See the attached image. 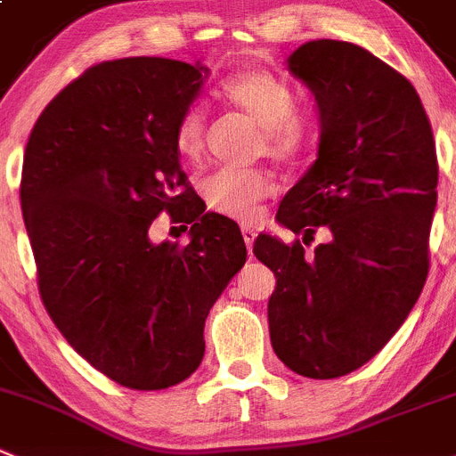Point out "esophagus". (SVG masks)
Returning <instances> with one entry per match:
<instances>
[{"mask_svg": "<svg viewBox=\"0 0 456 456\" xmlns=\"http://www.w3.org/2000/svg\"><path fill=\"white\" fill-rule=\"evenodd\" d=\"M241 235H244V241L246 246H248V253H253V244H255V231L250 228V225H241Z\"/></svg>", "mask_w": 456, "mask_h": 456, "instance_id": "esophagus-1", "label": "esophagus"}]
</instances>
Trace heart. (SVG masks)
<instances>
[{
    "label": "heart",
    "mask_w": 456,
    "mask_h": 456,
    "mask_svg": "<svg viewBox=\"0 0 456 456\" xmlns=\"http://www.w3.org/2000/svg\"><path fill=\"white\" fill-rule=\"evenodd\" d=\"M221 95L262 127L264 150L273 159H296L309 145V125L297 116L296 91L275 73L264 69L235 73L224 82ZM203 142L206 114L192 105L176 123V151L185 160H197ZM201 194L208 208L219 215L250 221L257 216L259 201L271 194V181L259 170H219L201 181Z\"/></svg>",
    "instance_id": "1"
}]
</instances>
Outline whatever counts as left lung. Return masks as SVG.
<instances>
[{
	"label": "left lung",
	"mask_w": 456,
	"mask_h": 456,
	"mask_svg": "<svg viewBox=\"0 0 456 456\" xmlns=\"http://www.w3.org/2000/svg\"><path fill=\"white\" fill-rule=\"evenodd\" d=\"M318 107V159L277 221L327 244L259 235L253 253L275 273L268 329L277 358L306 379H338L371 361L398 331L428 277L436 208L430 120L407 77L362 46L314 40L286 60Z\"/></svg>",
	"instance_id": "8db88e82"
}]
</instances>
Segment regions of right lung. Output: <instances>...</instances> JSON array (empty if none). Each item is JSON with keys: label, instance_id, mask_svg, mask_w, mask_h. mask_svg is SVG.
Returning a JSON list of instances; mask_svg holds the SVG:
<instances>
[{"label": "right lung", "instance_id": "obj_1", "mask_svg": "<svg viewBox=\"0 0 456 456\" xmlns=\"http://www.w3.org/2000/svg\"><path fill=\"white\" fill-rule=\"evenodd\" d=\"M201 62L123 58L86 69L26 142L21 212L40 296L69 345L129 389H166L203 361V327L246 262L240 225L203 212L175 145ZM191 241L154 245L159 211Z\"/></svg>", "mask_w": 456, "mask_h": 456}]
</instances>
